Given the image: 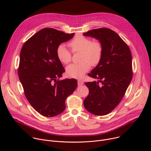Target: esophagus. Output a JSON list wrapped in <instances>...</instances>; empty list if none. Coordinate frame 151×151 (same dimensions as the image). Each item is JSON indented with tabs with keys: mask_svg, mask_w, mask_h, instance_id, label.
<instances>
[{
	"mask_svg": "<svg viewBox=\"0 0 151 151\" xmlns=\"http://www.w3.org/2000/svg\"><path fill=\"white\" fill-rule=\"evenodd\" d=\"M83 83V82L82 81H81V80H80V79H79V80L78 81V86H81V85H82Z\"/></svg>",
	"mask_w": 151,
	"mask_h": 151,
	"instance_id": "obj_1",
	"label": "esophagus"
}]
</instances>
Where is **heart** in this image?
Listing matches in <instances>:
<instances>
[{
	"label": "heart",
	"instance_id": "heart-1",
	"mask_svg": "<svg viewBox=\"0 0 151 151\" xmlns=\"http://www.w3.org/2000/svg\"><path fill=\"white\" fill-rule=\"evenodd\" d=\"M69 46L73 52H81L79 60L81 61L78 64H72L66 68V73L70 78L82 77L90 70L91 64L96 66L101 60L103 47L100 40L93 41L89 37L78 35L69 42ZM56 54L59 61L64 64H67L71 61L70 52L63 44L57 47Z\"/></svg>",
	"mask_w": 151,
	"mask_h": 151
}]
</instances>
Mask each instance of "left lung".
<instances>
[{
  "label": "left lung",
  "instance_id": "left-lung-1",
  "mask_svg": "<svg viewBox=\"0 0 151 151\" xmlns=\"http://www.w3.org/2000/svg\"><path fill=\"white\" fill-rule=\"evenodd\" d=\"M83 35L100 40L103 47L100 62L88 74L99 81L85 83L89 94L83 100V106L92 114L105 115L118 105L131 82V51L121 37L109 29H93Z\"/></svg>",
  "mask_w": 151,
  "mask_h": 151
}]
</instances>
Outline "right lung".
Here are the masks:
<instances>
[{
    "label": "right lung",
    "instance_id": "1",
    "mask_svg": "<svg viewBox=\"0 0 151 151\" xmlns=\"http://www.w3.org/2000/svg\"><path fill=\"white\" fill-rule=\"evenodd\" d=\"M74 35L45 28L29 39L21 48L18 69L19 81L31 106L44 116L62 113L66 99L78 86L75 79L58 80L65 70L56 54L57 47Z\"/></svg>",
    "mask_w": 151,
    "mask_h": 151
}]
</instances>
